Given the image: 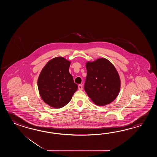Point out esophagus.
<instances>
[{
	"mask_svg": "<svg viewBox=\"0 0 157 157\" xmlns=\"http://www.w3.org/2000/svg\"><path fill=\"white\" fill-rule=\"evenodd\" d=\"M78 90H82V89H83V87H82V85L81 84H80V85H78Z\"/></svg>",
	"mask_w": 157,
	"mask_h": 157,
	"instance_id": "1",
	"label": "esophagus"
}]
</instances>
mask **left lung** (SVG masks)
Returning a JSON list of instances; mask_svg holds the SVG:
<instances>
[{"mask_svg": "<svg viewBox=\"0 0 157 157\" xmlns=\"http://www.w3.org/2000/svg\"><path fill=\"white\" fill-rule=\"evenodd\" d=\"M87 76L84 89L91 100L103 106L112 102L120 90V76L116 68L105 58L86 63Z\"/></svg>", "mask_w": 157, "mask_h": 157, "instance_id": "8db88e82", "label": "left lung"}]
</instances>
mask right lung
I'll list each match as a JSON object with an SVG mask.
<instances>
[{
  "label": "right lung",
  "mask_w": 157,
  "mask_h": 157,
  "mask_svg": "<svg viewBox=\"0 0 157 157\" xmlns=\"http://www.w3.org/2000/svg\"><path fill=\"white\" fill-rule=\"evenodd\" d=\"M71 62L62 57L49 60L40 72L37 86L42 99L55 108L68 103L78 89L69 72Z\"/></svg>",
  "instance_id": "right-lung-1"
}]
</instances>
